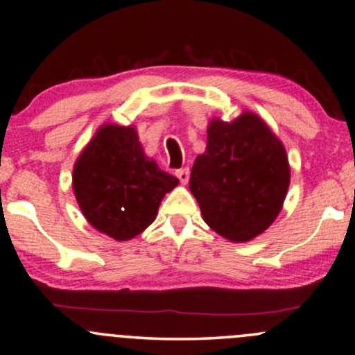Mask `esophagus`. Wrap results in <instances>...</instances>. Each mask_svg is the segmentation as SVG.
Instances as JSON below:
<instances>
[{
  "label": "esophagus",
  "instance_id": "obj_1",
  "mask_svg": "<svg viewBox=\"0 0 355 355\" xmlns=\"http://www.w3.org/2000/svg\"><path fill=\"white\" fill-rule=\"evenodd\" d=\"M175 175H177L178 180H180L182 185H187L188 178H190V168H188V167H185V168H178L177 172H175Z\"/></svg>",
  "mask_w": 355,
  "mask_h": 355
}]
</instances>
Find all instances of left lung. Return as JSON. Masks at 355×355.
<instances>
[{"instance_id":"left-lung-1","label":"left lung","mask_w":355,"mask_h":355,"mask_svg":"<svg viewBox=\"0 0 355 355\" xmlns=\"http://www.w3.org/2000/svg\"><path fill=\"white\" fill-rule=\"evenodd\" d=\"M290 183L282 142L252 113L214 119L205 154L195 159L190 190L205 223L232 242H245L275 221Z\"/></svg>"}]
</instances>
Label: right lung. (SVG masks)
Segmentation results:
<instances>
[{
  "label": "right lung",
  "mask_w": 355,
  "mask_h": 355,
  "mask_svg": "<svg viewBox=\"0 0 355 355\" xmlns=\"http://www.w3.org/2000/svg\"><path fill=\"white\" fill-rule=\"evenodd\" d=\"M178 178L147 159L134 128L103 125L80 154L73 191L93 227L128 241L154 223L160 201Z\"/></svg>",
  "instance_id": "add662e5"
}]
</instances>
